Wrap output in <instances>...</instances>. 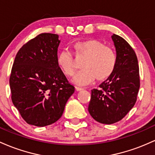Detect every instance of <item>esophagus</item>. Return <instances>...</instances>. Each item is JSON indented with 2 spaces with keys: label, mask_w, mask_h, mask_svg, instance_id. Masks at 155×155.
I'll list each match as a JSON object with an SVG mask.
<instances>
[{
  "label": "esophagus",
  "mask_w": 155,
  "mask_h": 155,
  "mask_svg": "<svg viewBox=\"0 0 155 155\" xmlns=\"http://www.w3.org/2000/svg\"><path fill=\"white\" fill-rule=\"evenodd\" d=\"M75 89L77 90L78 91H82V90L84 89V88H82V87H80V86H75Z\"/></svg>",
  "instance_id": "34e87169"
}]
</instances>
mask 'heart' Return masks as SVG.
I'll use <instances>...</instances> for the list:
<instances>
[{"label":"heart","mask_w":155,"mask_h":155,"mask_svg":"<svg viewBox=\"0 0 155 155\" xmlns=\"http://www.w3.org/2000/svg\"><path fill=\"white\" fill-rule=\"evenodd\" d=\"M74 55L84 56L83 69L72 78L73 82L78 85L91 83L97 78L102 81L112 75L117 63V56L114 50L105 46L97 39L78 41L73 44ZM57 65L65 75L71 76L74 72V61L73 55L68 50H63L56 57Z\"/></svg>","instance_id":"1"}]
</instances>
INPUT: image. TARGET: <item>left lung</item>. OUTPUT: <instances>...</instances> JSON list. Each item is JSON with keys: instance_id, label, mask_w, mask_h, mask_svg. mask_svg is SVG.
<instances>
[{"instance_id": "8db88e82", "label": "left lung", "mask_w": 155, "mask_h": 155, "mask_svg": "<svg viewBox=\"0 0 155 155\" xmlns=\"http://www.w3.org/2000/svg\"><path fill=\"white\" fill-rule=\"evenodd\" d=\"M117 63L110 77L91 90L88 110L98 122L111 124L124 117L137 100L140 77L136 54L127 41L114 34Z\"/></svg>"}]
</instances>
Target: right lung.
Returning a JSON list of instances; mask_svg holds the SVG:
<instances>
[{"instance_id":"right-lung-1","label":"right lung","mask_w":155,"mask_h":155,"mask_svg":"<svg viewBox=\"0 0 155 155\" xmlns=\"http://www.w3.org/2000/svg\"><path fill=\"white\" fill-rule=\"evenodd\" d=\"M60 42L57 34H41L15 57L9 79L12 100L29 124L45 127L58 121L74 92L57 65Z\"/></svg>"}]
</instances>
